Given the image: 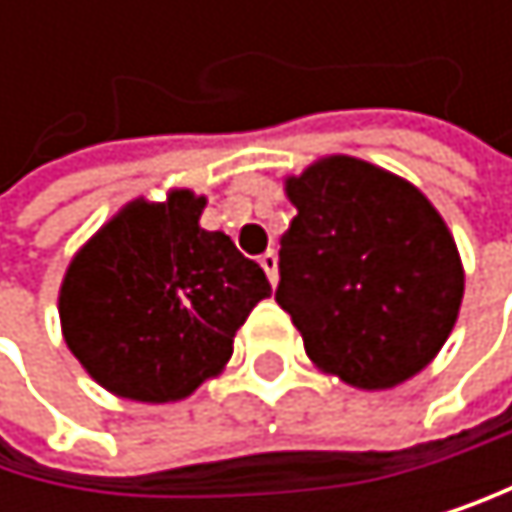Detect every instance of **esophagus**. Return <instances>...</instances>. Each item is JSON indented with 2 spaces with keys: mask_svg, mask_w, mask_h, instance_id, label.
<instances>
[{
  "mask_svg": "<svg viewBox=\"0 0 512 512\" xmlns=\"http://www.w3.org/2000/svg\"><path fill=\"white\" fill-rule=\"evenodd\" d=\"M261 267H264L267 279H270V282L276 285V251H273V248L261 254Z\"/></svg>",
  "mask_w": 512,
  "mask_h": 512,
  "instance_id": "esophagus-1",
  "label": "esophagus"
}]
</instances>
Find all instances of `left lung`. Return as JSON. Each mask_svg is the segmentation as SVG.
Masks as SVG:
<instances>
[{"instance_id": "left-lung-1", "label": "left lung", "mask_w": 512, "mask_h": 512, "mask_svg": "<svg viewBox=\"0 0 512 512\" xmlns=\"http://www.w3.org/2000/svg\"><path fill=\"white\" fill-rule=\"evenodd\" d=\"M298 208L276 301L307 356L362 390L408 381L439 353L464 298L455 239L421 190L350 156L285 184Z\"/></svg>"}]
</instances>
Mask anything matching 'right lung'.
I'll use <instances>...</instances> for the list:
<instances>
[{
    "label": "right lung",
    "mask_w": 512,
    "mask_h": 512,
    "mask_svg": "<svg viewBox=\"0 0 512 512\" xmlns=\"http://www.w3.org/2000/svg\"><path fill=\"white\" fill-rule=\"evenodd\" d=\"M202 196L131 202L97 233L61 285L73 356L116 396H190L233 356V338L270 294L264 270L224 233L199 227Z\"/></svg>",
    "instance_id": "add662e5"
}]
</instances>
